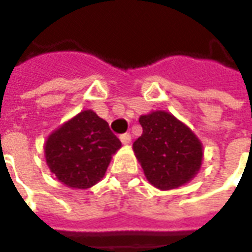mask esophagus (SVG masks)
<instances>
[{
    "instance_id": "esophagus-1",
    "label": "esophagus",
    "mask_w": 252,
    "mask_h": 252,
    "mask_svg": "<svg viewBox=\"0 0 252 252\" xmlns=\"http://www.w3.org/2000/svg\"><path fill=\"white\" fill-rule=\"evenodd\" d=\"M131 139L132 136L129 133H124V135H121L120 136V140L123 144H129V143H131Z\"/></svg>"
}]
</instances>
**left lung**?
Segmentation results:
<instances>
[{
	"mask_svg": "<svg viewBox=\"0 0 252 252\" xmlns=\"http://www.w3.org/2000/svg\"><path fill=\"white\" fill-rule=\"evenodd\" d=\"M139 123L143 133L133 143V153L148 182L170 190L194 178L202 163V144L189 126L164 110L140 116Z\"/></svg>",
	"mask_w": 252,
	"mask_h": 252,
	"instance_id": "8db88e82",
	"label": "left lung"
}]
</instances>
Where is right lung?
Listing matches in <instances>:
<instances>
[{"label": "right lung", "mask_w": 252, "mask_h": 252, "mask_svg": "<svg viewBox=\"0 0 252 252\" xmlns=\"http://www.w3.org/2000/svg\"><path fill=\"white\" fill-rule=\"evenodd\" d=\"M120 147L109 124L88 109L52 132L44 155L58 181L71 189H88L102 180L112 155Z\"/></svg>", "instance_id": "obj_1"}]
</instances>
